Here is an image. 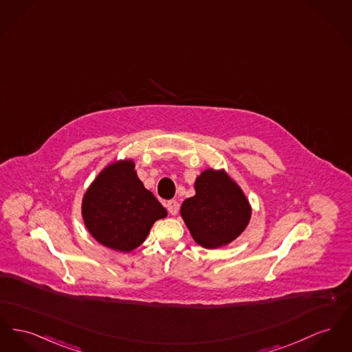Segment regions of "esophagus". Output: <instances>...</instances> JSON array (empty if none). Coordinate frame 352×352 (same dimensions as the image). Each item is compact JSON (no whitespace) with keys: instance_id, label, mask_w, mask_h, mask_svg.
I'll list each match as a JSON object with an SVG mask.
<instances>
[{"instance_id":"1","label":"esophagus","mask_w":352,"mask_h":352,"mask_svg":"<svg viewBox=\"0 0 352 352\" xmlns=\"http://www.w3.org/2000/svg\"><path fill=\"white\" fill-rule=\"evenodd\" d=\"M167 210H168V212L171 214V215H177L178 214V211H179V204L177 202V201H170V202H167Z\"/></svg>"}]
</instances>
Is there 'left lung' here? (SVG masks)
<instances>
[{"instance_id":"obj_1","label":"left lung","mask_w":352,"mask_h":352,"mask_svg":"<svg viewBox=\"0 0 352 352\" xmlns=\"http://www.w3.org/2000/svg\"><path fill=\"white\" fill-rule=\"evenodd\" d=\"M195 195L181 206L192 239L205 248L228 246L248 228L251 206L225 170L207 168L195 179Z\"/></svg>"}]
</instances>
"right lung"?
Listing matches in <instances>:
<instances>
[{"label": "right lung", "instance_id": "obj_1", "mask_svg": "<svg viewBox=\"0 0 352 352\" xmlns=\"http://www.w3.org/2000/svg\"><path fill=\"white\" fill-rule=\"evenodd\" d=\"M134 167L131 160L106 166L82 199L83 222L91 236L106 248L122 252L141 246L154 222L167 215Z\"/></svg>", "mask_w": 352, "mask_h": 352}]
</instances>
